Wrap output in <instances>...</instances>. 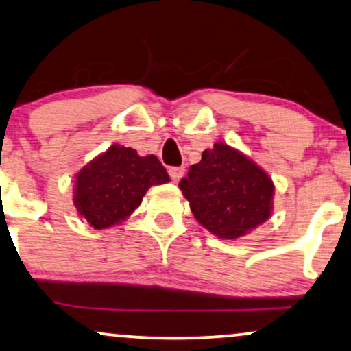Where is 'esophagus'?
Masks as SVG:
<instances>
[{
  "label": "esophagus",
  "instance_id": "34e87169",
  "mask_svg": "<svg viewBox=\"0 0 351 351\" xmlns=\"http://www.w3.org/2000/svg\"><path fill=\"white\" fill-rule=\"evenodd\" d=\"M184 171H186V168H184V167H173V168H170L171 180L175 181V183H180L181 178H183V176H184Z\"/></svg>",
  "mask_w": 351,
  "mask_h": 351
}]
</instances>
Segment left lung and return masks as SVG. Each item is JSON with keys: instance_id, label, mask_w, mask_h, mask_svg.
<instances>
[{"instance_id": "left-lung-1", "label": "left lung", "mask_w": 351, "mask_h": 351, "mask_svg": "<svg viewBox=\"0 0 351 351\" xmlns=\"http://www.w3.org/2000/svg\"><path fill=\"white\" fill-rule=\"evenodd\" d=\"M180 189L194 219L223 240H237L271 217L274 183L260 165L223 142L202 152Z\"/></svg>"}]
</instances>
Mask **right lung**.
<instances>
[{
    "mask_svg": "<svg viewBox=\"0 0 351 351\" xmlns=\"http://www.w3.org/2000/svg\"><path fill=\"white\" fill-rule=\"evenodd\" d=\"M170 181L155 155L141 157L137 150L112 143L75 175L73 204L93 229L119 226L152 186Z\"/></svg>",
    "mask_w": 351,
    "mask_h": 351,
    "instance_id": "add662e5",
    "label": "right lung"
}]
</instances>
